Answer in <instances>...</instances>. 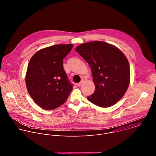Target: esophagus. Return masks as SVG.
I'll return each instance as SVG.
<instances>
[{"mask_svg": "<svg viewBox=\"0 0 156 156\" xmlns=\"http://www.w3.org/2000/svg\"><path fill=\"white\" fill-rule=\"evenodd\" d=\"M84 83V81H81L80 83H78L76 85L78 86H81V85H82V84Z\"/></svg>", "mask_w": 156, "mask_h": 156, "instance_id": "1", "label": "esophagus"}]
</instances>
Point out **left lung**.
I'll return each instance as SVG.
<instances>
[{
  "instance_id": "obj_1",
  "label": "left lung",
  "mask_w": 156,
  "mask_h": 156,
  "mask_svg": "<svg viewBox=\"0 0 156 156\" xmlns=\"http://www.w3.org/2000/svg\"><path fill=\"white\" fill-rule=\"evenodd\" d=\"M75 51L91 69L96 89L87 99L101 107L116 104L129 84L130 69L125 55L114 46L102 41L82 44Z\"/></svg>"
}]
</instances>
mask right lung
<instances>
[{
	"instance_id": "add662e5",
	"label": "right lung",
	"mask_w": 156,
	"mask_h": 156,
	"mask_svg": "<svg viewBox=\"0 0 156 156\" xmlns=\"http://www.w3.org/2000/svg\"><path fill=\"white\" fill-rule=\"evenodd\" d=\"M73 44H57L37 51L30 59L26 75L27 90L41 108L52 110L62 105L73 89L63 66Z\"/></svg>"
}]
</instances>
